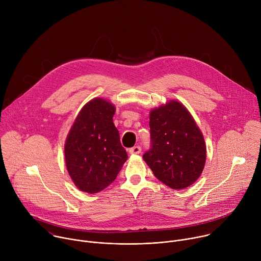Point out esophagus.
Listing matches in <instances>:
<instances>
[{
	"label": "esophagus",
	"instance_id": "34e87169",
	"mask_svg": "<svg viewBox=\"0 0 261 261\" xmlns=\"http://www.w3.org/2000/svg\"><path fill=\"white\" fill-rule=\"evenodd\" d=\"M140 152H141V147L139 145H135V146L129 148V153L131 155H138V154H140Z\"/></svg>",
	"mask_w": 261,
	"mask_h": 261
}]
</instances>
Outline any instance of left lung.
I'll return each instance as SVG.
<instances>
[{"label": "left lung", "instance_id": "8db88e82", "mask_svg": "<svg viewBox=\"0 0 261 261\" xmlns=\"http://www.w3.org/2000/svg\"><path fill=\"white\" fill-rule=\"evenodd\" d=\"M151 148L143 155L154 175L179 190L200 176L206 158L203 135L181 103L172 100L150 114Z\"/></svg>", "mask_w": 261, "mask_h": 261}]
</instances>
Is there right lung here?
Returning a JSON list of instances; mask_svg holds the SVG:
<instances>
[{
    "label": "right lung",
    "mask_w": 261,
    "mask_h": 261,
    "mask_svg": "<svg viewBox=\"0 0 261 261\" xmlns=\"http://www.w3.org/2000/svg\"><path fill=\"white\" fill-rule=\"evenodd\" d=\"M114 104L95 98L80 111L65 142L70 177L87 193L102 191L113 182L128 159L113 118Z\"/></svg>",
    "instance_id": "add662e5"
}]
</instances>
